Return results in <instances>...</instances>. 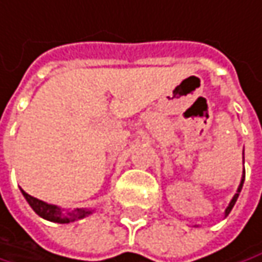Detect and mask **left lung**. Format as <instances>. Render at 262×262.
<instances>
[{
  "label": "left lung",
  "mask_w": 262,
  "mask_h": 262,
  "mask_svg": "<svg viewBox=\"0 0 262 262\" xmlns=\"http://www.w3.org/2000/svg\"><path fill=\"white\" fill-rule=\"evenodd\" d=\"M243 183H245V172H243V177H242V181H240V186H238V189H237V193L234 195V198L231 200V202H229V205L226 207L225 216H228V214H229V211L232 210V207H234V204H235V201H237V198H238V195H240V192H242V187H243Z\"/></svg>",
  "instance_id": "1"
}]
</instances>
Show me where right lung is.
<instances>
[{
	"label": "right lung",
	"mask_w": 262,
	"mask_h": 262,
	"mask_svg": "<svg viewBox=\"0 0 262 262\" xmlns=\"http://www.w3.org/2000/svg\"><path fill=\"white\" fill-rule=\"evenodd\" d=\"M22 190V189H20ZM22 195L25 196V200L28 201V204L31 205V208L36 211L37 214L46 221H51V222H57V224H70V222H75L78 219H82L85 216L91 214V210H83V208H76L75 211L72 213H67L62 214V210L57 205H52V204H46V202L40 201L34 196L28 195L25 190H22Z\"/></svg>",
	"instance_id": "1"
}]
</instances>
